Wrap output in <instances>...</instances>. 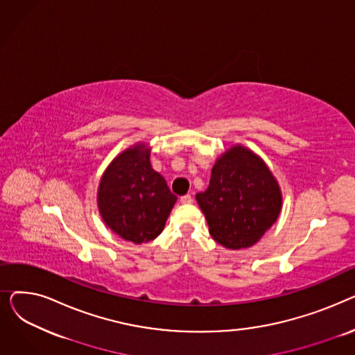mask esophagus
<instances>
[{"label": "esophagus", "mask_w": 355, "mask_h": 355, "mask_svg": "<svg viewBox=\"0 0 355 355\" xmlns=\"http://www.w3.org/2000/svg\"><path fill=\"white\" fill-rule=\"evenodd\" d=\"M180 201H181L182 204H191V202H193V197H191L190 194H185V196H182V197L180 198Z\"/></svg>", "instance_id": "1"}]
</instances>
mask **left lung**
I'll list each match as a JSON object with an SVG mask.
<instances>
[{
	"instance_id": "obj_1",
	"label": "left lung",
	"mask_w": 355,
	"mask_h": 355,
	"mask_svg": "<svg viewBox=\"0 0 355 355\" xmlns=\"http://www.w3.org/2000/svg\"><path fill=\"white\" fill-rule=\"evenodd\" d=\"M196 198L211 237L232 250L253 246L282 209V193L268 165L241 145L216 161L209 189Z\"/></svg>"
}]
</instances>
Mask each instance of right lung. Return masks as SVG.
<instances>
[{"label":"right lung","mask_w":355,"mask_h":355,"mask_svg":"<svg viewBox=\"0 0 355 355\" xmlns=\"http://www.w3.org/2000/svg\"><path fill=\"white\" fill-rule=\"evenodd\" d=\"M175 201L164 177L153 170L144 144L125 149L109 164L98 191L106 226L135 245L161 234Z\"/></svg>","instance_id":"obj_1"}]
</instances>
